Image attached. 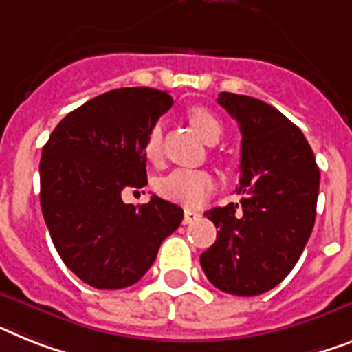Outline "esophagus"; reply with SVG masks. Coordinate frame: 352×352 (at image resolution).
I'll return each mask as SVG.
<instances>
[{
  "label": "esophagus",
  "mask_w": 352,
  "mask_h": 352,
  "mask_svg": "<svg viewBox=\"0 0 352 352\" xmlns=\"http://www.w3.org/2000/svg\"><path fill=\"white\" fill-rule=\"evenodd\" d=\"M201 217V214H197L194 210H185V216H183V225H190V223L197 221Z\"/></svg>",
  "instance_id": "34e87169"
}]
</instances>
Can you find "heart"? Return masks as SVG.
Here are the masks:
<instances>
[{"label": "heart", "instance_id": "heart-1", "mask_svg": "<svg viewBox=\"0 0 352 352\" xmlns=\"http://www.w3.org/2000/svg\"><path fill=\"white\" fill-rule=\"evenodd\" d=\"M188 120L192 124L197 135L201 136L207 144H216L223 135L221 120L208 111L207 107H190ZM162 145V129L160 126H153L145 140V156L156 160L160 156ZM214 188V178L207 170L199 169H176L158 182V192L167 199L185 203V205H199L207 199Z\"/></svg>", "mask_w": 352, "mask_h": 352}]
</instances>
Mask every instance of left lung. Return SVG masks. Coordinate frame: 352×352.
<instances>
[{"label": "left lung", "mask_w": 352, "mask_h": 352, "mask_svg": "<svg viewBox=\"0 0 352 352\" xmlns=\"http://www.w3.org/2000/svg\"><path fill=\"white\" fill-rule=\"evenodd\" d=\"M219 106L237 120L241 203L205 212L216 243L199 257L217 289L254 297L283 283L304 252L316 216L320 170L292 120L259 98L219 93Z\"/></svg>", "instance_id": "obj_1"}]
</instances>
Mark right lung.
<instances>
[{
	"label": "right lung",
	"mask_w": 352,
	"mask_h": 352,
	"mask_svg": "<svg viewBox=\"0 0 352 352\" xmlns=\"http://www.w3.org/2000/svg\"><path fill=\"white\" fill-rule=\"evenodd\" d=\"M170 106L167 91L113 89L68 113L43 147L41 208L54 246L97 289L138 283L182 223V208L158 196L122 201L126 188L147 185L145 140Z\"/></svg>",
	"instance_id": "right-lung-1"
}]
</instances>
